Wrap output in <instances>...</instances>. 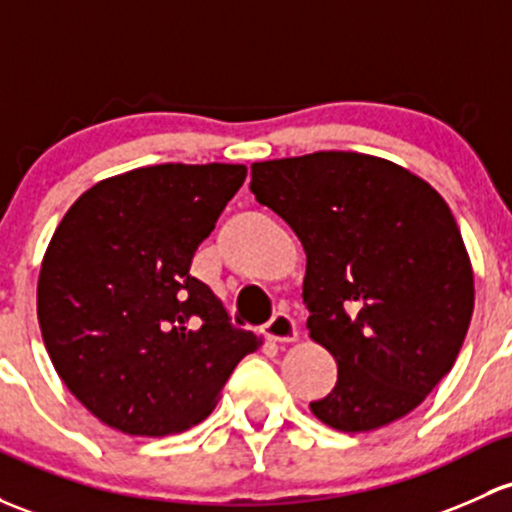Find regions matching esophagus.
I'll return each mask as SVG.
<instances>
[{
    "mask_svg": "<svg viewBox=\"0 0 512 512\" xmlns=\"http://www.w3.org/2000/svg\"><path fill=\"white\" fill-rule=\"evenodd\" d=\"M262 331H265V336L270 338V341H277V343L297 341V324H294L292 316L284 314V311H277V314L267 321Z\"/></svg>",
    "mask_w": 512,
    "mask_h": 512,
    "instance_id": "obj_1",
    "label": "esophagus"
}]
</instances>
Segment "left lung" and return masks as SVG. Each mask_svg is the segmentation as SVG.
Returning <instances> with one entry per match:
<instances>
[{"label":"left lung","instance_id":"8db88e82","mask_svg":"<svg viewBox=\"0 0 512 512\" xmlns=\"http://www.w3.org/2000/svg\"><path fill=\"white\" fill-rule=\"evenodd\" d=\"M250 191L304 245L306 328L338 365L311 412L338 432H370L422 405L473 314L471 260L444 198L355 152L257 161Z\"/></svg>","mask_w":512,"mask_h":512}]
</instances>
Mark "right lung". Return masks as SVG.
I'll return each instance as SVG.
<instances>
[{
  "label": "right lung",
  "instance_id": "1",
  "mask_svg": "<svg viewBox=\"0 0 512 512\" xmlns=\"http://www.w3.org/2000/svg\"><path fill=\"white\" fill-rule=\"evenodd\" d=\"M242 164H157L100 181L43 255L39 326L68 390L107 427L166 437L203 422L260 346L191 277Z\"/></svg>",
  "mask_w": 512,
  "mask_h": 512
}]
</instances>
